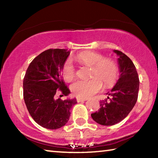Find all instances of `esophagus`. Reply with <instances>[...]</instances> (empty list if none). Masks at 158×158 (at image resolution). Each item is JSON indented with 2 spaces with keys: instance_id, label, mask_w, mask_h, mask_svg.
<instances>
[{
  "instance_id": "esophagus-1",
  "label": "esophagus",
  "mask_w": 158,
  "mask_h": 158,
  "mask_svg": "<svg viewBox=\"0 0 158 158\" xmlns=\"http://www.w3.org/2000/svg\"><path fill=\"white\" fill-rule=\"evenodd\" d=\"M88 98H77V100L78 102H83V101H85L87 100Z\"/></svg>"
}]
</instances>
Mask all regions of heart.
<instances>
[{"mask_svg":"<svg viewBox=\"0 0 158 158\" xmlns=\"http://www.w3.org/2000/svg\"><path fill=\"white\" fill-rule=\"evenodd\" d=\"M80 63L92 67L91 77L89 80H78L72 84L71 90L79 98H89L100 91L103 81L105 86L109 87L116 83L118 77V68L111 58H104L100 53L93 52H84L77 56ZM61 74L66 81H71L75 76L73 63L66 60L61 69Z\"/></svg>","mask_w":158,"mask_h":158,"instance_id":"b5f03b06","label":"heart"}]
</instances>
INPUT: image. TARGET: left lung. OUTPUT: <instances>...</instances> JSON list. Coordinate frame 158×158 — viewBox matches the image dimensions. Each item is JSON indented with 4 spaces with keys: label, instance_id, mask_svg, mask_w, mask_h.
<instances>
[{
    "label": "left lung",
    "instance_id": "left-lung-1",
    "mask_svg": "<svg viewBox=\"0 0 158 158\" xmlns=\"http://www.w3.org/2000/svg\"><path fill=\"white\" fill-rule=\"evenodd\" d=\"M113 52L118 56L119 79L106 93L108 100L100 101V109L91 114L93 121L106 126L121 122L129 114L137 102L139 88V79L132 61L120 51Z\"/></svg>",
    "mask_w": 158,
    "mask_h": 158
}]
</instances>
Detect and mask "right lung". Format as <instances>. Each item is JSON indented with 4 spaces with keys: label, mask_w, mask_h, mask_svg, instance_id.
Returning a JSON list of instances; mask_svg holds the SVG:
<instances>
[{
    "label": "right lung",
    "mask_w": 158,
    "mask_h": 158,
    "mask_svg": "<svg viewBox=\"0 0 158 158\" xmlns=\"http://www.w3.org/2000/svg\"><path fill=\"white\" fill-rule=\"evenodd\" d=\"M70 52L64 49H48L30 63L23 79V99L29 114L37 124L47 129L56 130L68 122L76 98L56 100L60 89L65 96L70 94L61 69Z\"/></svg>",
    "instance_id": "obj_1"
}]
</instances>
